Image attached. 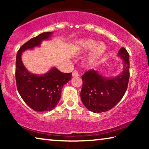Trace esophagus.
Wrapping results in <instances>:
<instances>
[{"instance_id":"obj_1","label":"esophagus","mask_w":149,"mask_h":149,"mask_svg":"<svg viewBox=\"0 0 149 149\" xmlns=\"http://www.w3.org/2000/svg\"><path fill=\"white\" fill-rule=\"evenodd\" d=\"M72 77H79V74L78 72V71L77 70H74L72 73Z\"/></svg>"}]
</instances>
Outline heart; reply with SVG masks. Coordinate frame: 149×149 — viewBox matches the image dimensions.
I'll use <instances>...</instances> for the list:
<instances>
[{"label":"heart","mask_w":149,"mask_h":149,"mask_svg":"<svg viewBox=\"0 0 149 149\" xmlns=\"http://www.w3.org/2000/svg\"><path fill=\"white\" fill-rule=\"evenodd\" d=\"M87 58V62L89 64H94L104 54L107 47L103 42H98L90 38L81 39L77 42V48L81 52H87L93 49Z\"/></svg>","instance_id":"b5f03b06"}]
</instances>
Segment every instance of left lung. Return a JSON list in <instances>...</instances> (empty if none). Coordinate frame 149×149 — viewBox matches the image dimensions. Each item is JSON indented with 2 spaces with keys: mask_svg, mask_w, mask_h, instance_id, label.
<instances>
[{
  "mask_svg": "<svg viewBox=\"0 0 149 149\" xmlns=\"http://www.w3.org/2000/svg\"><path fill=\"white\" fill-rule=\"evenodd\" d=\"M118 56L123 61V70L117 76L107 77L98 71L91 70L82 76L81 101L89 111L102 113L109 111L122 99L130 78V56L124 47Z\"/></svg>",
  "mask_w": 149,
  "mask_h": 149,
  "instance_id": "1",
  "label": "left lung"
}]
</instances>
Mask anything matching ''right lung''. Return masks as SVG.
I'll return each instance as SVG.
<instances>
[{
	"mask_svg": "<svg viewBox=\"0 0 149 149\" xmlns=\"http://www.w3.org/2000/svg\"><path fill=\"white\" fill-rule=\"evenodd\" d=\"M53 32H43L32 38L18 50L16 56L15 79L20 96L28 107L37 112L50 111L60 101L63 86L72 78V73L60 72L55 67L43 74L29 72L22 60L24 51L40 47L42 40L52 36Z\"/></svg>",
	"mask_w": 149,
	"mask_h": 149,
	"instance_id": "right-lung-1",
	"label": "right lung"
}]
</instances>
